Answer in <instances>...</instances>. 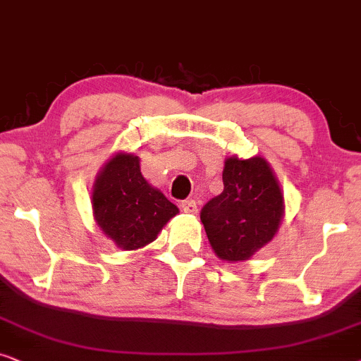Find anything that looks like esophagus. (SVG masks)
<instances>
[{
	"mask_svg": "<svg viewBox=\"0 0 361 361\" xmlns=\"http://www.w3.org/2000/svg\"><path fill=\"white\" fill-rule=\"evenodd\" d=\"M180 206H181V209H183L185 213H188V214H196V213H198V206H196L195 200L181 201Z\"/></svg>",
	"mask_w": 361,
	"mask_h": 361,
	"instance_id": "34e87169",
	"label": "esophagus"
}]
</instances>
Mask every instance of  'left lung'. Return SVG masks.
<instances>
[{
    "mask_svg": "<svg viewBox=\"0 0 361 361\" xmlns=\"http://www.w3.org/2000/svg\"><path fill=\"white\" fill-rule=\"evenodd\" d=\"M223 193L201 209V223L216 256L247 261L276 236L284 218V195L261 157L224 161Z\"/></svg>",
    "mask_w": 361,
    "mask_h": 361,
    "instance_id": "8db88e82",
    "label": "left lung"
}]
</instances>
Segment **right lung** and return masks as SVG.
Segmentation results:
<instances>
[{
	"mask_svg": "<svg viewBox=\"0 0 361 361\" xmlns=\"http://www.w3.org/2000/svg\"><path fill=\"white\" fill-rule=\"evenodd\" d=\"M95 223L123 251H135L152 241L178 208L153 188L140 171V158L117 153L95 178L92 191Z\"/></svg>",
	"mask_w": 361,
	"mask_h": 361,
	"instance_id": "1",
	"label": "right lung"
}]
</instances>
